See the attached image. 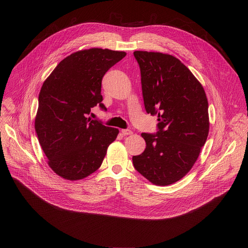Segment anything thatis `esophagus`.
I'll list each match as a JSON object with an SVG mask.
<instances>
[{
  "instance_id": "obj_1",
  "label": "esophagus",
  "mask_w": 248,
  "mask_h": 248,
  "mask_svg": "<svg viewBox=\"0 0 248 248\" xmlns=\"http://www.w3.org/2000/svg\"><path fill=\"white\" fill-rule=\"evenodd\" d=\"M121 131H122V133L124 135H130V134H132V131L130 129H122Z\"/></svg>"
}]
</instances>
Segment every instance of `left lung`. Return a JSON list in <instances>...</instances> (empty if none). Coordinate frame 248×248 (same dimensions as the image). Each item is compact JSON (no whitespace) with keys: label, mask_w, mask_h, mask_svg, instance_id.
Instances as JSON below:
<instances>
[{"label":"left lung","mask_w":248,"mask_h":248,"mask_svg":"<svg viewBox=\"0 0 248 248\" xmlns=\"http://www.w3.org/2000/svg\"><path fill=\"white\" fill-rule=\"evenodd\" d=\"M147 114L158 117L156 133H141L143 153L134 169L149 182L169 186L190 170L209 132L208 101L190 70L170 55L135 51Z\"/></svg>","instance_id":"8db88e82"}]
</instances>
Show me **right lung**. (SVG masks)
<instances>
[{
  "instance_id": "obj_1",
  "label": "right lung",
  "mask_w": 248,
  "mask_h": 248,
  "mask_svg": "<svg viewBox=\"0 0 248 248\" xmlns=\"http://www.w3.org/2000/svg\"><path fill=\"white\" fill-rule=\"evenodd\" d=\"M125 55L98 48L74 53L43 83L35 130L49 166L62 178L78 181L97 170L117 138L118 128L87 116L97 105L107 110L102 103L103 77Z\"/></svg>"
}]
</instances>
